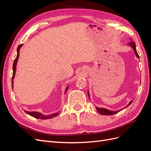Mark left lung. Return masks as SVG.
<instances>
[{"label":"left lung","instance_id":"left-lung-1","mask_svg":"<svg viewBox=\"0 0 151 151\" xmlns=\"http://www.w3.org/2000/svg\"><path fill=\"white\" fill-rule=\"evenodd\" d=\"M129 45H130V46L133 48V50H134V51L135 52V55H136V56H137V58H139V55H138V53H137V50H136V47H135V42H130V43H129ZM88 95H89V93H88ZM133 102V101H131L130 103H129V104L127 105V106H129V105ZM126 106V107H127ZM125 107V108H126ZM96 109H97V111L100 113V114H101V115H113V114H116V113H117L118 112H119L120 111V110H118V111H110V110H108V109H105V108H97L96 107ZM122 110V109H120V111Z\"/></svg>","mask_w":151,"mask_h":151}]
</instances>
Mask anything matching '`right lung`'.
<instances>
[{
    "label": "right lung",
    "instance_id": "add662e5",
    "mask_svg": "<svg viewBox=\"0 0 151 151\" xmlns=\"http://www.w3.org/2000/svg\"><path fill=\"white\" fill-rule=\"evenodd\" d=\"M21 46H22V45H19V46H18V47H17V57L15 58V60H14V63H13V66H12L13 74H12V87H13V79H14V76H15V72H16V63H17L18 58H19V49H20ZM67 88H68V87L66 88L65 92H66ZM24 111L27 114H28V115H29L32 116H33L36 118H40V119H42V120H46V119H50V118H52L55 116H57L58 114V113H56L52 114V115H42V113H38V112H33V111L29 112V111Z\"/></svg>",
    "mask_w": 151,
    "mask_h": 151
}]
</instances>
